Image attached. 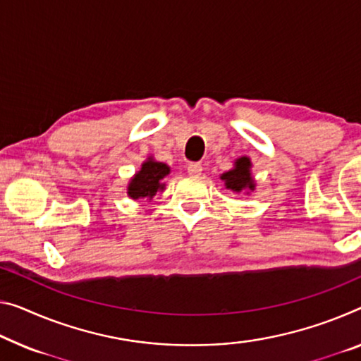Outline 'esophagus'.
Listing matches in <instances>:
<instances>
[{
	"mask_svg": "<svg viewBox=\"0 0 361 361\" xmlns=\"http://www.w3.org/2000/svg\"><path fill=\"white\" fill-rule=\"evenodd\" d=\"M187 171L192 177H198L200 174H202L203 168H202V164H200V163H190L187 166Z\"/></svg>",
	"mask_w": 361,
	"mask_h": 361,
	"instance_id": "34e87169",
	"label": "esophagus"
}]
</instances>
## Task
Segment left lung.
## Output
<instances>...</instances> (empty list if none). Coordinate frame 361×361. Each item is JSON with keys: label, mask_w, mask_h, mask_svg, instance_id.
I'll list each match as a JSON object with an SVG mask.
<instances>
[{"label": "left lung", "mask_w": 361, "mask_h": 361, "mask_svg": "<svg viewBox=\"0 0 361 361\" xmlns=\"http://www.w3.org/2000/svg\"><path fill=\"white\" fill-rule=\"evenodd\" d=\"M252 161L248 157H242L235 159L234 168L227 173L221 174V179L224 180L226 188H229L232 192H243L255 190V180L252 177Z\"/></svg>", "instance_id": "left-lung-1"}]
</instances>
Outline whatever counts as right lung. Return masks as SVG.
Wrapping results in <instances>:
<instances>
[{"mask_svg":"<svg viewBox=\"0 0 361 361\" xmlns=\"http://www.w3.org/2000/svg\"><path fill=\"white\" fill-rule=\"evenodd\" d=\"M171 173L169 166L149 157L147 161L142 164V168L135 176L132 177L129 185H127V195L134 200L148 198L152 200L158 192H163L166 184L163 179Z\"/></svg>","mask_w":361,"mask_h":361,"instance_id":"1","label":"right lung"}]
</instances>
